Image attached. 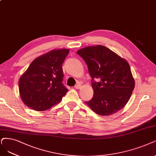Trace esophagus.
Segmentation results:
<instances>
[{
  "instance_id": "obj_1",
  "label": "esophagus",
  "mask_w": 156,
  "mask_h": 156,
  "mask_svg": "<svg viewBox=\"0 0 156 156\" xmlns=\"http://www.w3.org/2000/svg\"><path fill=\"white\" fill-rule=\"evenodd\" d=\"M80 87H81V85L79 84V83H78V84H76V85L74 86V88H75V89H80Z\"/></svg>"
}]
</instances>
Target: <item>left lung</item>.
Here are the masks:
<instances>
[{"label":"left lung","instance_id":"left-lung-1","mask_svg":"<svg viewBox=\"0 0 156 156\" xmlns=\"http://www.w3.org/2000/svg\"><path fill=\"white\" fill-rule=\"evenodd\" d=\"M77 53L87 65L92 78L94 95L86 104L101 116H109L123 108L135 86L129 63L100 45L82 48Z\"/></svg>","mask_w":156,"mask_h":156}]
</instances>
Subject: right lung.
Listing matches in <instances>:
<instances>
[{"label": "right lung", "mask_w": 156, "mask_h": 156, "mask_svg": "<svg viewBox=\"0 0 156 156\" xmlns=\"http://www.w3.org/2000/svg\"><path fill=\"white\" fill-rule=\"evenodd\" d=\"M69 49L52 50L34 59L19 79L20 98L27 107L43 111L58 103L68 89L62 64Z\"/></svg>", "instance_id": "1"}]
</instances>
